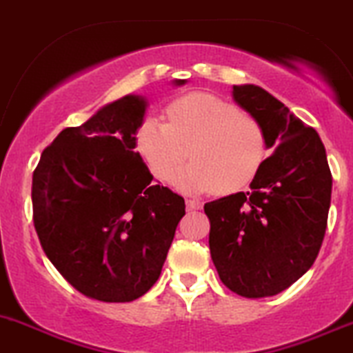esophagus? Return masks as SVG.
<instances>
[{
	"label": "esophagus",
	"mask_w": 353,
	"mask_h": 353,
	"mask_svg": "<svg viewBox=\"0 0 353 353\" xmlns=\"http://www.w3.org/2000/svg\"><path fill=\"white\" fill-rule=\"evenodd\" d=\"M186 207L190 210H200L203 207V203L200 200H196V198H186Z\"/></svg>",
	"instance_id": "1"
}]
</instances>
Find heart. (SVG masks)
I'll use <instances>...</instances> for the list:
<instances>
[{
    "label": "heart",
    "mask_w": 353,
    "mask_h": 353,
    "mask_svg": "<svg viewBox=\"0 0 353 353\" xmlns=\"http://www.w3.org/2000/svg\"><path fill=\"white\" fill-rule=\"evenodd\" d=\"M167 117L169 122L146 119L136 134L138 152L159 181H169L190 155L177 186L229 194L248 186L268 159L260 122L222 98L190 94L174 101Z\"/></svg>",
    "instance_id": "obj_1"
}]
</instances>
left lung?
<instances>
[{"label":"left lung","instance_id":"1","mask_svg":"<svg viewBox=\"0 0 353 353\" xmlns=\"http://www.w3.org/2000/svg\"><path fill=\"white\" fill-rule=\"evenodd\" d=\"M232 98L260 122L274 152L250 191L205 203L208 245L231 292L263 299L285 292L312 268L326 232L333 177L316 129L281 101L253 84L234 85Z\"/></svg>","mask_w":353,"mask_h":353}]
</instances>
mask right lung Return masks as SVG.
<instances>
[{
  "instance_id": "1",
  "label": "right lung",
  "mask_w": 353,
  "mask_h": 353,
  "mask_svg": "<svg viewBox=\"0 0 353 353\" xmlns=\"http://www.w3.org/2000/svg\"><path fill=\"white\" fill-rule=\"evenodd\" d=\"M145 110L129 94L63 129L32 174L44 253L79 293L100 302H132L155 285L186 207L153 183L134 150Z\"/></svg>"
}]
</instances>
